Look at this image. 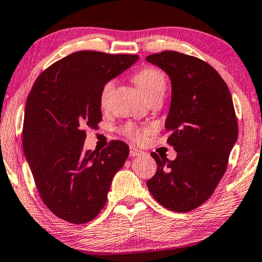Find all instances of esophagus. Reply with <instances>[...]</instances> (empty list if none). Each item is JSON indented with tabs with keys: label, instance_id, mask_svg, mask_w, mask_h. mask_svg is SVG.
Here are the masks:
<instances>
[{
	"label": "esophagus",
	"instance_id": "obj_1",
	"mask_svg": "<svg viewBox=\"0 0 262 262\" xmlns=\"http://www.w3.org/2000/svg\"><path fill=\"white\" fill-rule=\"evenodd\" d=\"M143 154L142 150H139L137 148H135V146H130V156L131 157H135V156H141Z\"/></svg>",
	"mask_w": 262,
	"mask_h": 262
}]
</instances>
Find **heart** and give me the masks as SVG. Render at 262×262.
I'll list each match as a JSON object with an SVG mask.
<instances>
[{
    "label": "heart",
    "instance_id": "obj_1",
    "mask_svg": "<svg viewBox=\"0 0 262 262\" xmlns=\"http://www.w3.org/2000/svg\"><path fill=\"white\" fill-rule=\"evenodd\" d=\"M135 82L149 101L156 98L162 99L167 88V80L164 74L154 67H146L139 70L135 75ZM114 85H116L114 80H108L102 85L101 92H100V103L102 106L108 101ZM151 131V127H139L134 124H128L124 128V134L136 142L144 141Z\"/></svg>",
    "mask_w": 262,
    "mask_h": 262
}]
</instances>
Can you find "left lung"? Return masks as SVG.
Wrapping results in <instances>:
<instances>
[{
	"mask_svg": "<svg viewBox=\"0 0 262 262\" xmlns=\"http://www.w3.org/2000/svg\"><path fill=\"white\" fill-rule=\"evenodd\" d=\"M171 82L167 143L177 159L151 156L157 170L146 181L156 202L174 212H188L212 195L227 170L238 136L234 103L227 83L210 64L177 51L146 57Z\"/></svg>",
	"mask_w": 262,
	"mask_h": 262,
	"instance_id": "1",
	"label": "left lung"
}]
</instances>
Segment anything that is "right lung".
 <instances>
[{
    "mask_svg": "<svg viewBox=\"0 0 262 262\" xmlns=\"http://www.w3.org/2000/svg\"><path fill=\"white\" fill-rule=\"evenodd\" d=\"M137 59V55L74 52L42 71L28 95L25 156L41 200L69 223L98 216L114 174L127 159L128 146L121 141H111L101 151H84V128H96L102 119V85Z\"/></svg>",
    "mask_w": 262,
    "mask_h": 262,
    "instance_id": "1",
    "label": "right lung"
}]
</instances>
